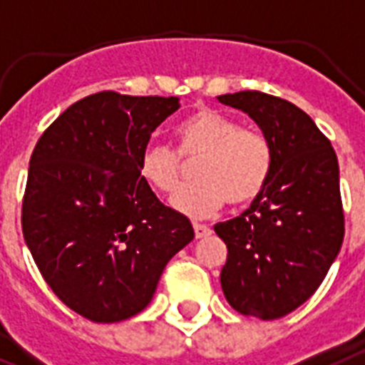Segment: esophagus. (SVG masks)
Listing matches in <instances>:
<instances>
[{
  "instance_id": "obj_1",
  "label": "esophagus",
  "mask_w": 365,
  "mask_h": 365,
  "mask_svg": "<svg viewBox=\"0 0 365 365\" xmlns=\"http://www.w3.org/2000/svg\"><path fill=\"white\" fill-rule=\"evenodd\" d=\"M192 229H195V236H197V238H206V236H210V234H212V229H210V227H206V225L195 223L192 225Z\"/></svg>"
}]
</instances>
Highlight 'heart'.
I'll list each match as a JSON object with an SVG mask.
<instances>
[{
	"label": "heart",
	"instance_id": "obj_1",
	"mask_svg": "<svg viewBox=\"0 0 365 365\" xmlns=\"http://www.w3.org/2000/svg\"><path fill=\"white\" fill-rule=\"evenodd\" d=\"M178 152L167 144H148L140 174L159 192H174L185 163H195L197 182L180 189L170 206L189 217H208L227 200L244 206L262 195L272 174V146L262 133L240 127L212 108H198L178 125Z\"/></svg>",
	"mask_w": 365,
	"mask_h": 365
}]
</instances>
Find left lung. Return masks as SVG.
Returning <instances> with one entry per match:
<instances>
[{"mask_svg":"<svg viewBox=\"0 0 365 365\" xmlns=\"http://www.w3.org/2000/svg\"><path fill=\"white\" fill-rule=\"evenodd\" d=\"M217 99L250 115L274 157L251 208L213 227L229 250L221 289L238 313L272 321L309 300L341 250L339 165L315 121L289 101L262 91Z\"/></svg>","mask_w":365,"mask_h":365,"instance_id":"left-lung-1","label":"left lung"}]
</instances>
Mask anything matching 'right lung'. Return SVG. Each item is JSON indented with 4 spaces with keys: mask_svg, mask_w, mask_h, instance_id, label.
Returning a JSON list of instances; mask_svg holds the SVG:
<instances>
[{
    "mask_svg": "<svg viewBox=\"0 0 365 365\" xmlns=\"http://www.w3.org/2000/svg\"><path fill=\"white\" fill-rule=\"evenodd\" d=\"M178 108V97L93 93L59 114L31 153L24 240L54 294L84 319L140 313L195 238L140 174L150 136Z\"/></svg>",
    "mask_w": 365,
    "mask_h": 365,
    "instance_id": "right-lung-1",
    "label": "right lung"
}]
</instances>
